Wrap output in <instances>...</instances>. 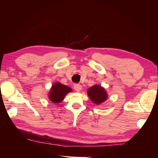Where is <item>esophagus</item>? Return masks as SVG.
Listing matches in <instances>:
<instances>
[{
    "label": "esophagus",
    "instance_id": "1",
    "mask_svg": "<svg viewBox=\"0 0 158 158\" xmlns=\"http://www.w3.org/2000/svg\"><path fill=\"white\" fill-rule=\"evenodd\" d=\"M74 88L76 91H77V92H80V91L82 89V85L79 84H76L74 85Z\"/></svg>",
    "mask_w": 158,
    "mask_h": 158
}]
</instances>
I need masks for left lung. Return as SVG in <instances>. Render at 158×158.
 Listing matches in <instances>:
<instances>
[{"instance_id":"obj_1","label":"left lung","mask_w":158,"mask_h":158,"mask_svg":"<svg viewBox=\"0 0 158 158\" xmlns=\"http://www.w3.org/2000/svg\"><path fill=\"white\" fill-rule=\"evenodd\" d=\"M88 95L90 99L96 105L104 102L107 98V94L101 85H94L88 89Z\"/></svg>"}]
</instances>
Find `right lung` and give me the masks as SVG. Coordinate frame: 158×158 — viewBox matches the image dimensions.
I'll use <instances>...</instances> for the list:
<instances>
[{
    "mask_svg": "<svg viewBox=\"0 0 158 158\" xmlns=\"http://www.w3.org/2000/svg\"><path fill=\"white\" fill-rule=\"evenodd\" d=\"M72 92V89L67 85L56 82L52 85L49 94V98L52 103H59L64 99L65 95Z\"/></svg>",
    "mask_w": 158,
    "mask_h": 158,
    "instance_id": "obj_1",
    "label": "right lung"
}]
</instances>
